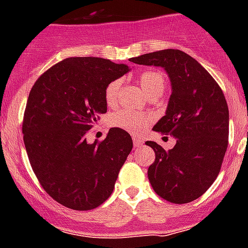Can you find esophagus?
<instances>
[{"instance_id":"1","label":"esophagus","mask_w":248,"mask_h":248,"mask_svg":"<svg viewBox=\"0 0 248 248\" xmlns=\"http://www.w3.org/2000/svg\"><path fill=\"white\" fill-rule=\"evenodd\" d=\"M133 144H134V147H140L143 144V142L139 138H136V137H134V138H133Z\"/></svg>"}]
</instances>
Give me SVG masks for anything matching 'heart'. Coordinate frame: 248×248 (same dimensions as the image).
<instances>
[{
    "instance_id": "obj_1",
    "label": "heart",
    "mask_w": 248,
    "mask_h": 248,
    "mask_svg": "<svg viewBox=\"0 0 248 248\" xmlns=\"http://www.w3.org/2000/svg\"><path fill=\"white\" fill-rule=\"evenodd\" d=\"M138 81L140 87L149 97L162 95L165 90L166 81L162 73L156 71H146L139 75ZM123 81L120 78L112 79L105 89V101L109 108H115L119 104L120 91ZM152 122V116L140 112L129 111V110H118L110 116V125L119 128L132 134H142Z\"/></svg>"
}]
</instances>
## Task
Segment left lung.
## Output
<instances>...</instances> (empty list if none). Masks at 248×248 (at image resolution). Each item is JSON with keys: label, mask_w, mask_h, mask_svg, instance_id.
<instances>
[{"label": "left lung", "mask_w": 248, "mask_h": 248, "mask_svg": "<svg viewBox=\"0 0 248 248\" xmlns=\"http://www.w3.org/2000/svg\"><path fill=\"white\" fill-rule=\"evenodd\" d=\"M130 62L162 67L172 87L166 115L153 130L175 137L176 144L165 151L147 140L156 153L149 183L167 202H193L214 183L228 146L230 112L222 89L198 61L179 49L139 55Z\"/></svg>", "instance_id": "8db88e82"}]
</instances>
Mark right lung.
<instances>
[{
    "label": "right lung",
    "instance_id": "obj_1",
    "mask_svg": "<svg viewBox=\"0 0 248 248\" xmlns=\"http://www.w3.org/2000/svg\"><path fill=\"white\" fill-rule=\"evenodd\" d=\"M129 72L125 64L96 57H72L43 73L24 112L26 153L39 183L55 202L91 210L111 195L132 137L111 128L102 142L86 134L105 114L106 86Z\"/></svg>",
    "mask_w": 248,
    "mask_h": 248
}]
</instances>
